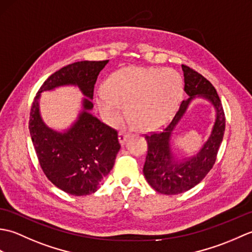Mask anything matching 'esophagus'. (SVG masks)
<instances>
[{
    "mask_svg": "<svg viewBox=\"0 0 252 252\" xmlns=\"http://www.w3.org/2000/svg\"><path fill=\"white\" fill-rule=\"evenodd\" d=\"M127 137H129V133H126L125 131L119 132V142H120L121 145H125L126 140H127Z\"/></svg>",
    "mask_w": 252,
    "mask_h": 252,
    "instance_id": "obj_1",
    "label": "esophagus"
}]
</instances>
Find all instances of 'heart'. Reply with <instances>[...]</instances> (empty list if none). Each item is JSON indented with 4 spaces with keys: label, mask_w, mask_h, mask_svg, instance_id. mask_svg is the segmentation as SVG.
I'll return each instance as SVG.
<instances>
[{
    "label": "heart",
    "mask_w": 252,
    "mask_h": 252,
    "mask_svg": "<svg viewBox=\"0 0 252 252\" xmlns=\"http://www.w3.org/2000/svg\"><path fill=\"white\" fill-rule=\"evenodd\" d=\"M98 94V106L110 123H118L126 106L136 129L152 131L164 125L175 110L183 80L173 69L130 66L114 72Z\"/></svg>",
    "instance_id": "1"
}]
</instances>
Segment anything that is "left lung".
<instances>
[{"mask_svg": "<svg viewBox=\"0 0 252 252\" xmlns=\"http://www.w3.org/2000/svg\"><path fill=\"white\" fill-rule=\"evenodd\" d=\"M184 73V91L189 96L181 103L173 119L161 131L145 135L148 144L144 175L155 190L164 195H178L196 186L215 164L224 130L225 115L217 90L210 81L186 65H182ZM196 95L212 101L217 111L215 126L208 141L201 152L191 158L176 160L170 152V135L183 116L190 100Z\"/></svg>", "mask_w": 252, "mask_h": 252, "instance_id": "obj_1", "label": "left lung"}]
</instances>
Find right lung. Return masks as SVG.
Wrapping results in <instances>:
<instances>
[{"mask_svg": "<svg viewBox=\"0 0 252 252\" xmlns=\"http://www.w3.org/2000/svg\"><path fill=\"white\" fill-rule=\"evenodd\" d=\"M107 63L83 61L63 67L45 80L31 106L29 131L36 157L46 178L67 194L85 196L97 190L120 149L117 131L90 114L94 85ZM63 85H76L88 98L72 127L57 132L41 120L38 98L44 90Z\"/></svg>", "mask_w": 252, "mask_h": 252, "instance_id": "obj_1", "label": "right lung"}]
</instances>
